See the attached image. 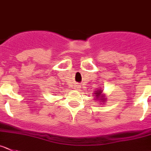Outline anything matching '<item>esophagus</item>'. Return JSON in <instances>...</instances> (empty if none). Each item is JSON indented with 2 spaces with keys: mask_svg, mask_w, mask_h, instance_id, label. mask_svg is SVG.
Wrapping results in <instances>:
<instances>
[{
  "mask_svg": "<svg viewBox=\"0 0 151 151\" xmlns=\"http://www.w3.org/2000/svg\"><path fill=\"white\" fill-rule=\"evenodd\" d=\"M74 88H75V89H77V90H78V89L80 88V85L76 84L75 86H74Z\"/></svg>",
  "mask_w": 151,
  "mask_h": 151,
  "instance_id": "obj_1",
  "label": "esophagus"
}]
</instances>
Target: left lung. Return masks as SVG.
Instances as JSON below:
<instances>
[{
	"instance_id": "left-lung-1",
	"label": "left lung",
	"mask_w": 151,
	"mask_h": 151,
	"mask_svg": "<svg viewBox=\"0 0 151 151\" xmlns=\"http://www.w3.org/2000/svg\"><path fill=\"white\" fill-rule=\"evenodd\" d=\"M93 94H95V96H96V99H98V98H99V100H102V102H105V100H106V98L105 97H102V89H99V90L96 91V92H95V93H93ZM101 96V97L100 98V96Z\"/></svg>"
}]
</instances>
